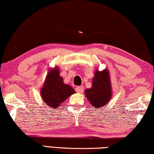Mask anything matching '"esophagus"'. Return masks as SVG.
Here are the masks:
<instances>
[{"label": "esophagus", "instance_id": "34e87169", "mask_svg": "<svg viewBox=\"0 0 154 154\" xmlns=\"http://www.w3.org/2000/svg\"><path fill=\"white\" fill-rule=\"evenodd\" d=\"M75 91H76L77 93H82L84 92V87H82V86H80V87H77L75 88Z\"/></svg>", "mask_w": 154, "mask_h": 154}]
</instances>
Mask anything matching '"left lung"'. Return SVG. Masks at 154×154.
Listing matches in <instances>:
<instances>
[{
    "instance_id": "1",
    "label": "left lung",
    "mask_w": 154,
    "mask_h": 154,
    "mask_svg": "<svg viewBox=\"0 0 154 154\" xmlns=\"http://www.w3.org/2000/svg\"><path fill=\"white\" fill-rule=\"evenodd\" d=\"M85 94L91 105L96 108H101L112 97L111 82L107 69L95 72L92 87L85 90Z\"/></svg>"
}]
</instances>
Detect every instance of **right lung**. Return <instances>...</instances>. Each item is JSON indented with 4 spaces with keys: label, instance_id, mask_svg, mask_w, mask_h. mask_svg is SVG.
Here are the masks:
<instances>
[{
    "label": "right lung",
    "instance_id": "right-lung-1",
    "mask_svg": "<svg viewBox=\"0 0 154 154\" xmlns=\"http://www.w3.org/2000/svg\"><path fill=\"white\" fill-rule=\"evenodd\" d=\"M40 93L46 104L55 109L75 92L69 85L64 84L63 79L59 75V69L55 68L48 73Z\"/></svg>",
    "mask_w": 154,
    "mask_h": 154
}]
</instances>
